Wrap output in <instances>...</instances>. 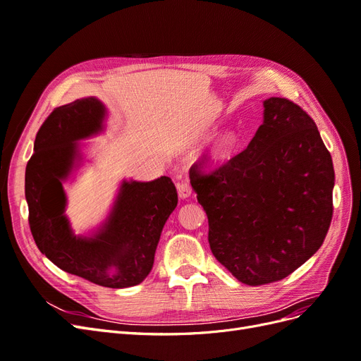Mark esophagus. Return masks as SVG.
Listing matches in <instances>:
<instances>
[{"label":"esophagus","mask_w":361,"mask_h":361,"mask_svg":"<svg viewBox=\"0 0 361 361\" xmlns=\"http://www.w3.org/2000/svg\"><path fill=\"white\" fill-rule=\"evenodd\" d=\"M178 192H179V197L180 199H188L192 190H191V185L188 182H180L178 185Z\"/></svg>","instance_id":"obj_1"}]
</instances>
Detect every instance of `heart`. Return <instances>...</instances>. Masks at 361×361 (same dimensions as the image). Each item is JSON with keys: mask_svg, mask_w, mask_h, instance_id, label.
Segmentation results:
<instances>
[{"mask_svg": "<svg viewBox=\"0 0 361 361\" xmlns=\"http://www.w3.org/2000/svg\"><path fill=\"white\" fill-rule=\"evenodd\" d=\"M238 134L232 128H227L218 134L211 146L204 152L203 161L207 167L220 169L231 161L238 149Z\"/></svg>", "mask_w": 361, "mask_h": 361, "instance_id": "obj_1", "label": "heart"}]
</instances>
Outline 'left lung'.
Instances as JSON below:
<instances>
[{
    "mask_svg": "<svg viewBox=\"0 0 361 361\" xmlns=\"http://www.w3.org/2000/svg\"><path fill=\"white\" fill-rule=\"evenodd\" d=\"M190 179L212 255L244 285L288 277L329 232L333 159L313 118L285 97L264 101V123L244 152L209 174L194 164Z\"/></svg>",
    "mask_w": 361,
    "mask_h": 361,
    "instance_id": "8db88e82",
    "label": "left lung"
}]
</instances>
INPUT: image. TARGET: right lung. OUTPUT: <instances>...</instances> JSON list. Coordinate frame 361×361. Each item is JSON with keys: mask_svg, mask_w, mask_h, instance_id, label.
<instances>
[{"mask_svg": "<svg viewBox=\"0 0 361 361\" xmlns=\"http://www.w3.org/2000/svg\"><path fill=\"white\" fill-rule=\"evenodd\" d=\"M105 105L82 97L54 110L39 129L25 169L28 221L37 248L54 265L94 285H140L154 267L162 227L178 206L170 178L120 183L110 214L90 235H75L64 214L63 182L84 161L78 141L105 129Z\"/></svg>", "mask_w": 361, "mask_h": 361, "instance_id": "add662e5", "label": "right lung"}]
</instances>
